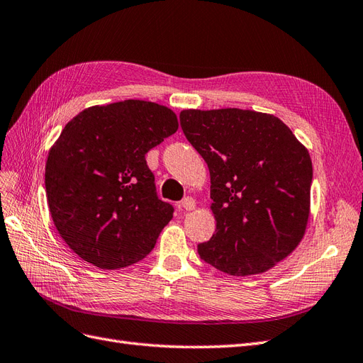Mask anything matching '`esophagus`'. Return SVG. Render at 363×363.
I'll use <instances>...</instances> for the list:
<instances>
[{"instance_id":"34e87169","label":"esophagus","mask_w":363,"mask_h":363,"mask_svg":"<svg viewBox=\"0 0 363 363\" xmlns=\"http://www.w3.org/2000/svg\"><path fill=\"white\" fill-rule=\"evenodd\" d=\"M179 208L185 210V211H191L196 208V202L193 198H185L179 202Z\"/></svg>"}]
</instances>
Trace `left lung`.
<instances>
[{
  "mask_svg": "<svg viewBox=\"0 0 363 363\" xmlns=\"http://www.w3.org/2000/svg\"><path fill=\"white\" fill-rule=\"evenodd\" d=\"M184 135L210 170L216 231L199 257L234 277L269 271L301 242L310 214L308 150L271 113L185 109Z\"/></svg>",
  "mask_w": 363,
  "mask_h": 363,
  "instance_id": "1",
  "label": "left lung"
}]
</instances>
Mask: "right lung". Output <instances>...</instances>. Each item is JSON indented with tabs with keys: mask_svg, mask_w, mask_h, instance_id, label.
<instances>
[{
	"mask_svg": "<svg viewBox=\"0 0 363 363\" xmlns=\"http://www.w3.org/2000/svg\"><path fill=\"white\" fill-rule=\"evenodd\" d=\"M176 113L144 100L91 106L67 123L48 152L51 219L82 260L100 269L143 260L173 217L146 153L178 130Z\"/></svg>",
	"mask_w": 363,
	"mask_h": 363,
	"instance_id": "1",
	"label": "right lung"
}]
</instances>
